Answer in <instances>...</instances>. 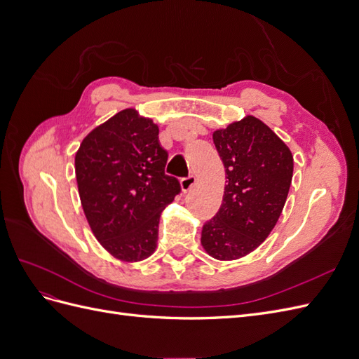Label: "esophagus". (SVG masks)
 I'll return each instance as SVG.
<instances>
[{
	"label": "esophagus",
	"instance_id": "esophagus-1",
	"mask_svg": "<svg viewBox=\"0 0 359 359\" xmlns=\"http://www.w3.org/2000/svg\"><path fill=\"white\" fill-rule=\"evenodd\" d=\"M194 184H196V178H194L193 175H189V177L181 180V189L184 193H187L194 187Z\"/></svg>",
	"mask_w": 359,
	"mask_h": 359
}]
</instances>
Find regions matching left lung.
Instances as JSON below:
<instances>
[{"label":"left lung","instance_id":"1","mask_svg":"<svg viewBox=\"0 0 359 359\" xmlns=\"http://www.w3.org/2000/svg\"><path fill=\"white\" fill-rule=\"evenodd\" d=\"M226 172L220 210L203 224L201 243L219 260L240 259L262 244L283 211L293 175L290 149L255 116L212 135Z\"/></svg>","mask_w":359,"mask_h":359}]
</instances>
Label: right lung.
<instances>
[{
	"label": "right lung",
	"mask_w": 359,
	"mask_h": 359,
	"mask_svg": "<svg viewBox=\"0 0 359 359\" xmlns=\"http://www.w3.org/2000/svg\"><path fill=\"white\" fill-rule=\"evenodd\" d=\"M166 163L158 127L135 109L118 112L82 140L74 158L82 208L116 259L137 262L154 253L160 214L181 193Z\"/></svg>",
	"instance_id": "obj_1"
}]
</instances>
